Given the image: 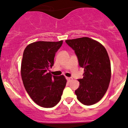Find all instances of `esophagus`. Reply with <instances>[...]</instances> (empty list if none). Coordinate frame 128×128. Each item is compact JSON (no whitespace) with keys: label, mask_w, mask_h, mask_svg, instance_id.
I'll return each mask as SVG.
<instances>
[{"label":"esophagus","mask_w":128,"mask_h":128,"mask_svg":"<svg viewBox=\"0 0 128 128\" xmlns=\"http://www.w3.org/2000/svg\"><path fill=\"white\" fill-rule=\"evenodd\" d=\"M67 81L68 82H71V81H72V78H70V77H67Z\"/></svg>","instance_id":"1"}]
</instances>
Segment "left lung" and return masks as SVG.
Here are the masks:
<instances>
[{
  "mask_svg": "<svg viewBox=\"0 0 128 128\" xmlns=\"http://www.w3.org/2000/svg\"><path fill=\"white\" fill-rule=\"evenodd\" d=\"M66 43L75 51L79 66L84 68L83 78L78 79L75 91L83 104L90 106L102 99L109 87L111 78L110 61L104 46L88 37L67 40Z\"/></svg>",
  "mask_w": 128,
  "mask_h": 128,
  "instance_id": "obj_1",
  "label": "left lung"
}]
</instances>
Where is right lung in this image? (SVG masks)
<instances>
[{"mask_svg": "<svg viewBox=\"0 0 128 128\" xmlns=\"http://www.w3.org/2000/svg\"><path fill=\"white\" fill-rule=\"evenodd\" d=\"M62 44L58 42L37 41L27 45L24 51L20 73L26 91L39 106L52 108L60 101L67 80L63 75L49 72L54 56Z\"/></svg>", "mask_w": 128, "mask_h": 128, "instance_id": "right-lung-1", "label": "right lung"}]
</instances>
